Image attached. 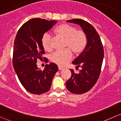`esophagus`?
<instances>
[{
    "instance_id": "esophagus-1",
    "label": "esophagus",
    "mask_w": 121,
    "mask_h": 121,
    "mask_svg": "<svg viewBox=\"0 0 121 121\" xmlns=\"http://www.w3.org/2000/svg\"><path fill=\"white\" fill-rule=\"evenodd\" d=\"M58 69L59 70H63V68L62 67H61L60 66H58Z\"/></svg>"
}]
</instances>
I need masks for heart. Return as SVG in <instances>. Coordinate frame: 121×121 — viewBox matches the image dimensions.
<instances>
[{"label":"heart","mask_w":121,"mask_h":121,"mask_svg":"<svg viewBox=\"0 0 121 121\" xmlns=\"http://www.w3.org/2000/svg\"><path fill=\"white\" fill-rule=\"evenodd\" d=\"M56 35L65 39L63 51H57L50 57L51 62L59 66L67 64L72 58V53L79 54L83 52L87 44L86 34L82 30H77L76 27L68 24H63L54 30ZM52 38L48 33L43 35L41 38V44L44 51L52 49Z\"/></svg>","instance_id":"heart-1"}]
</instances>
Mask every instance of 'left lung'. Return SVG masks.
<instances>
[{
  "instance_id": "left-lung-1",
  "label": "left lung",
  "mask_w": 121,
  "mask_h": 121,
  "mask_svg": "<svg viewBox=\"0 0 121 121\" xmlns=\"http://www.w3.org/2000/svg\"><path fill=\"white\" fill-rule=\"evenodd\" d=\"M67 21L79 25L87 36L85 49L72 62L78 67L80 66L82 69L78 74L70 69L72 76L66 82V87L69 91L82 94L92 89L98 80L103 62L104 48L98 33L90 24L79 19Z\"/></svg>"
}]
</instances>
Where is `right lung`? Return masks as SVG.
I'll return each mask as SVG.
<instances>
[{
    "mask_svg": "<svg viewBox=\"0 0 121 121\" xmlns=\"http://www.w3.org/2000/svg\"><path fill=\"white\" fill-rule=\"evenodd\" d=\"M57 22L39 18L32 19L20 28L16 36L13 64L21 84L31 94L39 95L48 91L58 70L53 63L46 64L43 70L36 64L37 59H42L44 54L41 44L42 36Z\"/></svg>",
    "mask_w": 121,
    "mask_h": 121,
    "instance_id": "right-lung-1",
    "label": "right lung"
}]
</instances>
